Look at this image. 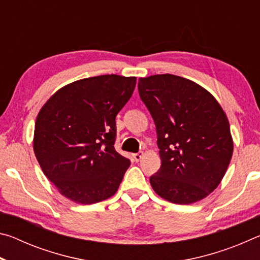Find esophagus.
Masks as SVG:
<instances>
[{
	"label": "esophagus",
	"mask_w": 260,
	"mask_h": 260,
	"mask_svg": "<svg viewBox=\"0 0 260 260\" xmlns=\"http://www.w3.org/2000/svg\"><path fill=\"white\" fill-rule=\"evenodd\" d=\"M142 157H143V152L142 151H140L138 153H134V155H133V158H134L136 161H140L141 159H142Z\"/></svg>",
	"instance_id": "obj_1"
}]
</instances>
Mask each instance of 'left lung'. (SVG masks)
<instances>
[{
	"instance_id": "obj_1",
	"label": "left lung",
	"mask_w": 260,
	"mask_h": 260,
	"mask_svg": "<svg viewBox=\"0 0 260 260\" xmlns=\"http://www.w3.org/2000/svg\"><path fill=\"white\" fill-rule=\"evenodd\" d=\"M139 93L155 121L161 159L150 177L152 189L175 204L205 199L221 182L234 150L225 111L199 83L169 73L140 78Z\"/></svg>"
}]
</instances>
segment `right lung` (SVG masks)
Segmentation results:
<instances>
[{
  "label": "right lung",
  "instance_id": "obj_1",
  "mask_svg": "<svg viewBox=\"0 0 260 260\" xmlns=\"http://www.w3.org/2000/svg\"><path fill=\"white\" fill-rule=\"evenodd\" d=\"M135 77L80 79L43 104L33 149L42 172L64 197L94 204L117 192L131 165L114 149L116 116L128 102Z\"/></svg>",
  "mask_w": 260,
  "mask_h": 260
}]
</instances>
